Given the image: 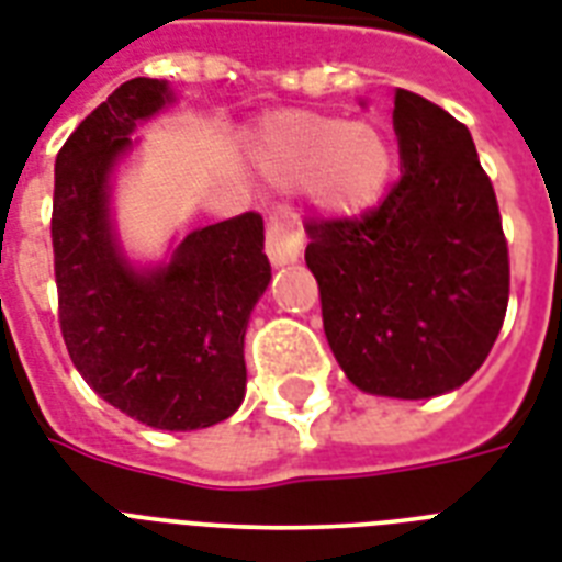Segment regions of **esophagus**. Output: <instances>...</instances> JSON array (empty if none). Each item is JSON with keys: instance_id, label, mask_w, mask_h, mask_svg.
Listing matches in <instances>:
<instances>
[{"instance_id": "1", "label": "esophagus", "mask_w": 562, "mask_h": 562, "mask_svg": "<svg viewBox=\"0 0 562 562\" xmlns=\"http://www.w3.org/2000/svg\"><path fill=\"white\" fill-rule=\"evenodd\" d=\"M306 233L297 221H271L265 229V254L271 265H289L303 254Z\"/></svg>"}]
</instances>
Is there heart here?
<instances>
[{
  "mask_svg": "<svg viewBox=\"0 0 562 562\" xmlns=\"http://www.w3.org/2000/svg\"><path fill=\"white\" fill-rule=\"evenodd\" d=\"M256 160L273 183H306L312 201L333 215H361L382 201L393 175V148L373 122L329 113H280L262 127Z\"/></svg>",
  "mask_w": 562,
  "mask_h": 562,
  "instance_id": "b5f03b06",
  "label": "heart"
}]
</instances>
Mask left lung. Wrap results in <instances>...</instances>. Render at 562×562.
<instances>
[{"label":"left lung","instance_id":"1","mask_svg":"<svg viewBox=\"0 0 562 562\" xmlns=\"http://www.w3.org/2000/svg\"><path fill=\"white\" fill-rule=\"evenodd\" d=\"M402 178L359 218H308L326 341L356 387L428 400L484 364L510 294L496 192L470 131L396 90Z\"/></svg>","mask_w":562,"mask_h":562}]
</instances>
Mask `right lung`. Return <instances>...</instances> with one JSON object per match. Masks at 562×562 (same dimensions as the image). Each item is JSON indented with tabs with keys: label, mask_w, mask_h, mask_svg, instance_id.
Here are the masks:
<instances>
[{
	"label": "right lung",
	"mask_w": 562,
	"mask_h": 562,
	"mask_svg": "<svg viewBox=\"0 0 562 562\" xmlns=\"http://www.w3.org/2000/svg\"><path fill=\"white\" fill-rule=\"evenodd\" d=\"M166 101V81H125L57 151V317L69 359L101 400L145 426L192 431L227 419L245 400L247 321L271 265L256 212L192 229L151 271L122 256L110 175L136 125Z\"/></svg>",
	"instance_id": "obj_1"
}]
</instances>
